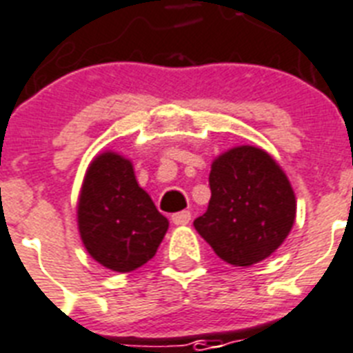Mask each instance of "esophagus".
<instances>
[{"label": "esophagus", "instance_id": "1", "mask_svg": "<svg viewBox=\"0 0 353 353\" xmlns=\"http://www.w3.org/2000/svg\"><path fill=\"white\" fill-rule=\"evenodd\" d=\"M188 221H190V212L188 210H181V212L172 214V223L174 225H187Z\"/></svg>", "mask_w": 353, "mask_h": 353}]
</instances>
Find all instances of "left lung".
<instances>
[{"mask_svg":"<svg viewBox=\"0 0 353 353\" xmlns=\"http://www.w3.org/2000/svg\"><path fill=\"white\" fill-rule=\"evenodd\" d=\"M210 201L194 220L223 262L247 268L271 256L295 223L296 199L279 163L262 148L236 146L210 166Z\"/></svg>","mask_w":353,"mask_h":353,"instance_id":"left-lung-1","label":"left lung"}]
</instances>
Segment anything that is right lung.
<instances>
[{
	"label": "right lung",
	"mask_w": 353,
	"mask_h": 353,
	"mask_svg": "<svg viewBox=\"0 0 353 353\" xmlns=\"http://www.w3.org/2000/svg\"><path fill=\"white\" fill-rule=\"evenodd\" d=\"M85 251L104 268L130 273L154 258L168 220L139 187L132 161L104 152L88 166L77 207Z\"/></svg>",
	"instance_id": "add662e5"
}]
</instances>
